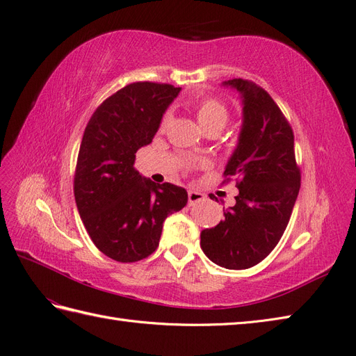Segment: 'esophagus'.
<instances>
[{
  "label": "esophagus",
  "mask_w": 356,
  "mask_h": 356,
  "mask_svg": "<svg viewBox=\"0 0 356 356\" xmlns=\"http://www.w3.org/2000/svg\"><path fill=\"white\" fill-rule=\"evenodd\" d=\"M188 200H189V205L192 204H197L200 201H204L205 200V195L200 191H195V189H191L188 192Z\"/></svg>",
  "instance_id": "1"
}]
</instances>
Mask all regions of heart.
I'll list each match as a JSON object with an SVG mask.
<instances>
[{"label":"heart","instance_id":"1","mask_svg":"<svg viewBox=\"0 0 356 356\" xmlns=\"http://www.w3.org/2000/svg\"><path fill=\"white\" fill-rule=\"evenodd\" d=\"M195 113H197V120L200 122L204 131L213 133V131H220L229 121V111L223 105L220 100L207 97L202 99L197 103V108H195ZM170 121V115L165 113L161 120V125L159 129L164 130Z\"/></svg>","mask_w":356,"mask_h":356}]
</instances>
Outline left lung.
Listing matches in <instances>:
<instances>
[{
  "label": "left lung",
  "mask_w": 356,
  "mask_h": 356,
  "mask_svg": "<svg viewBox=\"0 0 356 356\" xmlns=\"http://www.w3.org/2000/svg\"><path fill=\"white\" fill-rule=\"evenodd\" d=\"M223 84L243 97V129L223 173L225 181L235 177L239 193L234 207L223 209L225 220L201 232V248L216 265L241 270L257 265L280 243L302 176L291 125L268 91L243 78Z\"/></svg>",
  "instance_id": "1"
}]
</instances>
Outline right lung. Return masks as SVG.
<instances>
[{
  "label": "right lung",
  "mask_w": 356,
  "mask_h": 356,
  "mask_svg": "<svg viewBox=\"0 0 356 356\" xmlns=\"http://www.w3.org/2000/svg\"><path fill=\"white\" fill-rule=\"evenodd\" d=\"M179 91L171 84H129L103 102L86 127L74 177L76 209L95 245L117 261L151 256L167 216L188 202L186 189L155 185L133 167Z\"/></svg>",
  "instance_id": "1"
}]
</instances>
